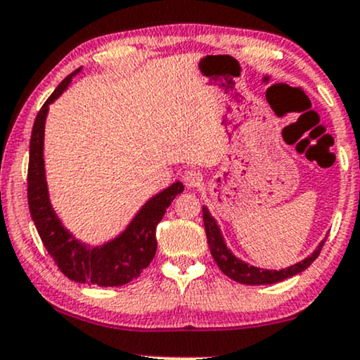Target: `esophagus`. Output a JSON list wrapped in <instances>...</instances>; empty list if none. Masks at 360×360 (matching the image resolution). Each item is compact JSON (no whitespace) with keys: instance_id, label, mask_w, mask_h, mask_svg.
Wrapping results in <instances>:
<instances>
[{"instance_id":"obj_1","label":"esophagus","mask_w":360,"mask_h":360,"mask_svg":"<svg viewBox=\"0 0 360 360\" xmlns=\"http://www.w3.org/2000/svg\"><path fill=\"white\" fill-rule=\"evenodd\" d=\"M184 184L187 188H195L202 184V175L195 170H187L184 173Z\"/></svg>"}]
</instances>
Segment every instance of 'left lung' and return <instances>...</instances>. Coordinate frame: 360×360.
<instances>
[{
	"label": "left lung",
	"mask_w": 360,
	"mask_h": 360,
	"mask_svg": "<svg viewBox=\"0 0 360 360\" xmlns=\"http://www.w3.org/2000/svg\"><path fill=\"white\" fill-rule=\"evenodd\" d=\"M202 210H203V225H205L207 242H208V247H210L212 257H214L217 265H219L221 272L227 275V277H230L232 281L238 283H245V285H269V283L282 282L285 281V278H290L297 274L304 272V270L317 259L319 254H321L323 243H326V238H323L312 254L287 269H281V270L260 269V267H255V265L247 264V262H243L242 259H238V257L227 247V242H225L219 224H217L214 215L210 214V210H208L207 207H203Z\"/></svg>",
	"instance_id": "8db88e82"
}]
</instances>
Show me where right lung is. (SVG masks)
<instances>
[{
	"mask_svg": "<svg viewBox=\"0 0 360 360\" xmlns=\"http://www.w3.org/2000/svg\"><path fill=\"white\" fill-rule=\"evenodd\" d=\"M79 72L82 68L68 75L56 86L34 118L30 140L28 207L44 248L56 262L58 269L70 281L88 283V285L95 283L98 287H120L139 277L153 260L157 252L155 230L173 198L184 192V184L175 181L168 188L148 198L127 225V229L101 245L91 247L78 240L61 224L50 202L46 172H44V123L50 105L63 95L75 75Z\"/></svg>",
	"mask_w": 360,
	"mask_h": 360,
	"instance_id": "add662e5",
	"label": "right lung"
}]
</instances>
